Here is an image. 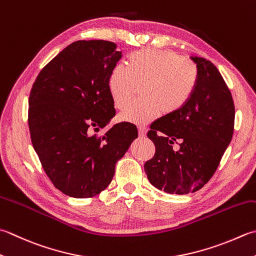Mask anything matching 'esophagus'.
Returning a JSON list of instances; mask_svg holds the SVG:
<instances>
[{"label": "esophagus", "mask_w": 256, "mask_h": 256, "mask_svg": "<svg viewBox=\"0 0 256 256\" xmlns=\"http://www.w3.org/2000/svg\"><path fill=\"white\" fill-rule=\"evenodd\" d=\"M138 136L140 138H144L145 135H146V128L144 126H138Z\"/></svg>", "instance_id": "1"}]
</instances>
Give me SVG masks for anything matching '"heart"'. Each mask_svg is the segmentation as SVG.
<instances>
[{
  "mask_svg": "<svg viewBox=\"0 0 256 256\" xmlns=\"http://www.w3.org/2000/svg\"><path fill=\"white\" fill-rule=\"evenodd\" d=\"M198 80V70L191 60L172 51L141 50L130 55L128 66L115 65L108 90L114 106L123 110L141 86V101L130 105L120 118L145 124L160 112L168 116L181 111L191 100Z\"/></svg>",
  "mask_w": 256,
  "mask_h": 256,
  "instance_id": "heart-1",
  "label": "heart"
}]
</instances>
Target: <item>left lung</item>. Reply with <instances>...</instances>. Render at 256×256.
<instances>
[{"label":"left lung","mask_w":256,"mask_h":256,"mask_svg":"<svg viewBox=\"0 0 256 256\" xmlns=\"http://www.w3.org/2000/svg\"><path fill=\"white\" fill-rule=\"evenodd\" d=\"M191 58L198 70L191 100L181 111L156 120L148 132L155 154L145 162V173L152 185L170 194L202 188L216 171L234 131V102L221 73L208 60Z\"/></svg>","instance_id":"1"}]
</instances>
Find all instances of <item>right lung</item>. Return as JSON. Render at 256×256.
I'll use <instances>...</instances> for the list:
<instances>
[{
    "mask_svg": "<svg viewBox=\"0 0 256 256\" xmlns=\"http://www.w3.org/2000/svg\"><path fill=\"white\" fill-rule=\"evenodd\" d=\"M121 58L113 42H73L42 68L30 93L33 148L54 186L68 196L93 198L106 188L116 162L138 138L128 122L103 136L91 134L115 115L108 78Z\"/></svg>",
    "mask_w": 256,
    "mask_h": 256,
    "instance_id": "add662e5",
    "label": "right lung"
}]
</instances>
